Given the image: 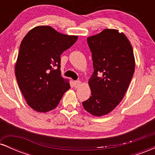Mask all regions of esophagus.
<instances>
[{
	"label": "esophagus",
	"instance_id": "34e87169",
	"mask_svg": "<svg viewBox=\"0 0 155 155\" xmlns=\"http://www.w3.org/2000/svg\"><path fill=\"white\" fill-rule=\"evenodd\" d=\"M81 84V81H74V87L78 88Z\"/></svg>",
	"mask_w": 155,
	"mask_h": 155
}]
</instances>
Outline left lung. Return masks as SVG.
Returning <instances> with one entry per match:
<instances>
[{"label":"left lung","instance_id":"8db88e82","mask_svg":"<svg viewBox=\"0 0 155 155\" xmlns=\"http://www.w3.org/2000/svg\"><path fill=\"white\" fill-rule=\"evenodd\" d=\"M94 72L89 79L91 96L82 103L95 117L108 114L118 106L127 92L135 70L132 45L123 33L105 29L87 38Z\"/></svg>","mask_w":155,"mask_h":155}]
</instances>
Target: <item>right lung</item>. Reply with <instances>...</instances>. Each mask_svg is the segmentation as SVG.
Segmentation results:
<instances>
[{"label": "right lung", "mask_w": 155, "mask_h": 155, "mask_svg": "<svg viewBox=\"0 0 155 155\" xmlns=\"http://www.w3.org/2000/svg\"><path fill=\"white\" fill-rule=\"evenodd\" d=\"M77 35L62 34L50 26L31 30L21 42L15 75L28 106L38 112L49 111L70 89L61 76L60 55L76 41Z\"/></svg>", "instance_id": "obj_1"}]
</instances>
